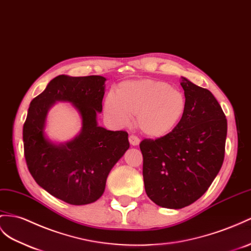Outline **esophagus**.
<instances>
[{
	"instance_id": "34e87169",
	"label": "esophagus",
	"mask_w": 251,
	"mask_h": 251,
	"mask_svg": "<svg viewBox=\"0 0 251 251\" xmlns=\"http://www.w3.org/2000/svg\"><path fill=\"white\" fill-rule=\"evenodd\" d=\"M129 143L132 146H138L140 144V139L137 136H133V134H131V136H129Z\"/></svg>"
}]
</instances>
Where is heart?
<instances>
[{"label":"heart","instance_id":"obj_1","mask_svg":"<svg viewBox=\"0 0 251 251\" xmlns=\"http://www.w3.org/2000/svg\"><path fill=\"white\" fill-rule=\"evenodd\" d=\"M187 112L184 94L164 81L143 78L121 82L104 100V113L111 124L124 127L136 114L137 125L151 138L174 131Z\"/></svg>","mask_w":251,"mask_h":251}]
</instances>
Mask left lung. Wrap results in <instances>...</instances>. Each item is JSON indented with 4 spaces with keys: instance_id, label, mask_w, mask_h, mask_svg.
Returning <instances> with one entry per match:
<instances>
[{
    "instance_id": "obj_1",
    "label": "left lung",
    "mask_w": 251,
    "mask_h": 251,
    "mask_svg": "<svg viewBox=\"0 0 251 251\" xmlns=\"http://www.w3.org/2000/svg\"><path fill=\"white\" fill-rule=\"evenodd\" d=\"M180 85L187 100L181 123L168 136L140 144L146 194L168 209L184 208L204 194L223 165L227 137L214 95L185 77Z\"/></svg>"
}]
</instances>
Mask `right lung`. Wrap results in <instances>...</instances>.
<instances>
[{"mask_svg":"<svg viewBox=\"0 0 251 251\" xmlns=\"http://www.w3.org/2000/svg\"><path fill=\"white\" fill-rule=\"evenodd\" d=\"M106 78L99 75H59L30 101L23 126L24 155L31 176L42 189L75 205L98 201L109 173L129 149L126 131L107 130L98 123ZM69 102L79 112L81 131L70 141H52L45 131L49 109Z\"/></svg>","mask_w":251,"mask_h":251,"instance_id":"1","label":"right lung"}]
</instances>
